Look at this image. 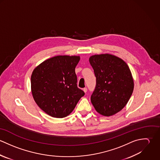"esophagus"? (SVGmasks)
Listing matches in <instances>:
<instances>
[{"label":"esophagus","instance_id":"1","mask_svg":"<svg viewBox=\"0 0 160 160\" xmlns=\"http://www.w3.org/2000/svg\"><path fill=\"white\" fill-rule=\"evenodd\" d=\"M83 91L85 93H86L87 91H88V89H87L86 88H84L83 89Z\"/></svg>","mask_w":160,"mask_h":160}]
</instances>
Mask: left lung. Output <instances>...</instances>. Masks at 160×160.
I'll use <instances>...</instances> for the list:
<instances>
[{
	"label": "left lung",
	"mask_w": 160,
	"mask_h": 160,
	"mask_svg": "<svg viewBox=\"0 0 160 160\" xmlns=\"http://www.w3.org/2000/svg\"><path fill=\"white\" fill-rule=\"evenodd\" d=\"M96 77V86L91 98L95 110L105 116L120 112L134 90V80L126 63L111 54L94 55L89 58Z\"/></svg>",
	"instance_id": "8db88e82"
}]
</instances>
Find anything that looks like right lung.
Returning <instances> with one entry per match:
<instances>
[{"instance_id":"obj_1","label":"right lung","mask_w":160,"mask_h":160,"mask_svg":"<svg viewBox=\"0 0 160 160\" xmlns=\"http://www.w3.org/2000/svg\"><path fill=\"white\" fill-rule=\"evenodd\" d=\"M79 60V56H55L33 70L31 78L32 97L39 107L50 116H67L84 95L77 86L75 68Z\"/></svg>"}]
</instances>
